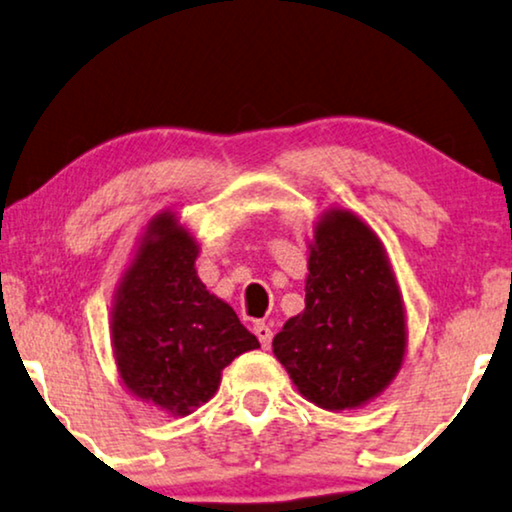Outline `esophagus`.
<instances>
[{
  "mask_svg": "<svg viewBox=\"0 0 512 512\" xmlns=\"http://www.w3.org/2000/svg\"><path fill=\"white\" fill-rule=\"evenodd\" d=\"M254 333H256V338H258V342H261V345L268 349L270 347V342H272V328L265 324V321H256L254 324Z\"/></svg>",
  "mask_w": 512,
  "mask_h": 512,
  "instance_id": "1",
  "label": "esophagus"
}]
</instances>
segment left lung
<instances>
[{
  "instance_id": "obj_1",
  "label": "left lung",
  "mask_w": 512,
  "mask_h": 512,
  "mask_svg": "<svg viewBox=\"0 0 512 512\" xmlns=\"http://www.w3.org/2000/svg\"><path fill=\"white\" fill-rule=\"evenodd\" d=\"M272 352L307 401L352 410L394 380L405 354V312L377 235L333 209L310 244L305 310L286 321Z\"/></svg>"
}]
</instances>
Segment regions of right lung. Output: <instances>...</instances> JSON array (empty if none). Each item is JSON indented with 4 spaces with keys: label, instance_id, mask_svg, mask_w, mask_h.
Here are the masks:
<instances>
[{
    "label": "right lung",
    "instance_id": "add662e5",
    "mask_svg": "<svg viewBox=\"0 0 512 512\" xmlns=\"http://www.w3.org/2000/svg\"><path fill=\"white\" fill-rule=\"evenodd\" d=\"M195 258L193 237L174 216L160 214L118 286L111 314L123 384L177 417L214 396L235 356L261 347L233 307L205 289Z\"/></svg>",
    "mask_w": 512,
    "mask_h": 512
}]
</instances>
